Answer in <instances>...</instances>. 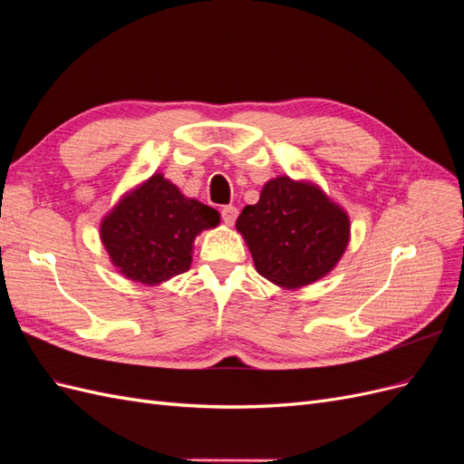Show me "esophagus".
I'll use <instances>...</instances> for the list:
<instances>
[{
	"label": "esophagus",
	"mask_w": 464,
	"mask_h": 464,
	"mask_svg": "<svg viewBox=\"0 0 464 464\" xmlns=\"http://www.w3.org/2000/svg\"><path fill=\"white\" fill-rule=\"evenodd\" d=\"M220 217H222V222L227 224V227H232V224H234L236 218H237V208L232 207V205L222 207V208H220Z\"/></svg>",
	"instance_id": "esophagus-1"
}]
</instances>
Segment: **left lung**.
<instances>
[{
  "instance_id": "8db88e82",
  "label": "left lung",
  "mask_w": 464,
  "mask_h": 464,
  "mask_svg": "<svg viewBox=\"0 0 464 464\" xmlns=\"http://www.w3.org/2000/svg\"><path fill=\"white\" fill-rule=\"evenodd\" d=\"M236 228L257 273L288 290L331 273L350 240L344 210L317 186L288 176L266 181L259 201L244 207Z\"/></svg>"
}]
</instances>
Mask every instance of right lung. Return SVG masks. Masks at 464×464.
I'll use <instances>...</instances> for the list:
<instances>
[{"instance_id": "add662e5", "label": "right lung", "mask_w": 464, "mask_h": 464, "mask_svg": "<svg viewBox=\"0 0 464 464\" xmlns=\"http://www.w3.org/2000/svg\"><path fill=\"white\" fill-rule=\"evenodd\" d=\"M218 222V210L188 199L172 181L154 174L102 218L101 237L123 276L160 285L189 269L193 240Z\"/></svg>"}]
</instances>
